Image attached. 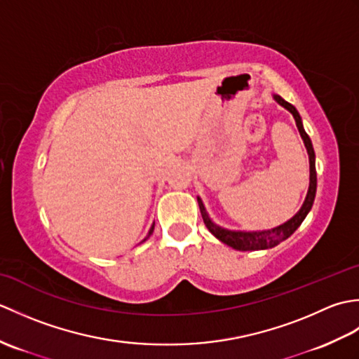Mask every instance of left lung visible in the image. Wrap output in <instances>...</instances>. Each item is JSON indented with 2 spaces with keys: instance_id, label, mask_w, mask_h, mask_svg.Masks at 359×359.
I'll list each match as a JSON object with an SVG mask.
<instances>
[{
  "instance_id": "8db88e82",
  "label": "left lung",
  "mask_w": 359,
  "mask_h": 359,
  "mask_svg": "<svg viewBox=\"0 0 359 359\" xmlns=\"http://www.w3.org/2000/svg\"><path fill=\"white\" fill-rule=\"evenodd\" d=\"M274 100H276L280 106H284L287 111H290L293 114L296 126L299 129V134L304 140V144H306L307 152H309V160H310V187L307 191V197L304 201L301 210L296 212V215L287 220L285 224H282L276 228H271V230H264V231H231L226 230V228H222L216 225L212 220L210 219L207 210H205L203 203L201 201V197H197V202H199V208H201V215L205 225L210 230V233L212 236L226 243L228 247H231L234 250L239 251H255V250H266V248H273L276 247L278 243H280L282 241H285L287 238H290L296 230L297 226L302 224V220L306 219V216L309 215V211L313 207L315 202V196H316V166H315V151H313V144H311L310 137L307 135V133L304 131L302 126V120L299 112L296 111V108L293 104H290L288 102H285L284 98L279 95H273Z\"/></svg>"
}]
</instances>
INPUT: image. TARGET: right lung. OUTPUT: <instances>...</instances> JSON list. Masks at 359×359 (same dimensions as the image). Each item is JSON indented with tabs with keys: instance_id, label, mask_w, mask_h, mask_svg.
Masks as SVG:
<instances>
[{
	"instance_id": "obj_1",
	"label": "right lung",
	"mask_w": 359,
	"mask_h": 359,
	"mask_svg": "<svg viewBox=\"0 0 359 359\" xmlns=\"http://www.w3.org/2000/svg\"><path fill=\"white\" fill-rule=\"evenodd\" d=\"M152 231H154V224H152V226H151V230H149V233H148V236H147V238H144V239H143V242H144V241H147V239L149 238V236L152 234Z\"/></svg>"
}]
</instances>
